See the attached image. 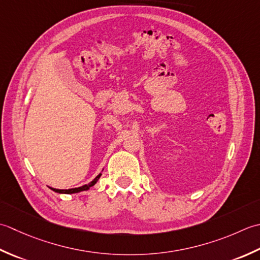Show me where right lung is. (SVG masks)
I'll list each match as a JSON object with an SVG mask.
<instances>
[{
  "label": "right lung",
  "instance_id": "1",
  "mask_svg": "<svg viewBox=\"0 0 260 260\" xmlns=\"http://www.w3.org/2000/svg\"><path fill=\"white\" fill-rule=\"evenodd\" d=\"M101 175H102V174H99L98 176L95 177L91 183L83 185V186H81V187H77V188H70V189H56V188H51V189H52V190H55V192H57V193H63V194H73V193L82 192V190H86V189H88L89 187H92L93 185L99 181V178L101 177Z\"/></svg>",
  "mask_w": 260,
  "mask_h": 260
}]
</instances>
